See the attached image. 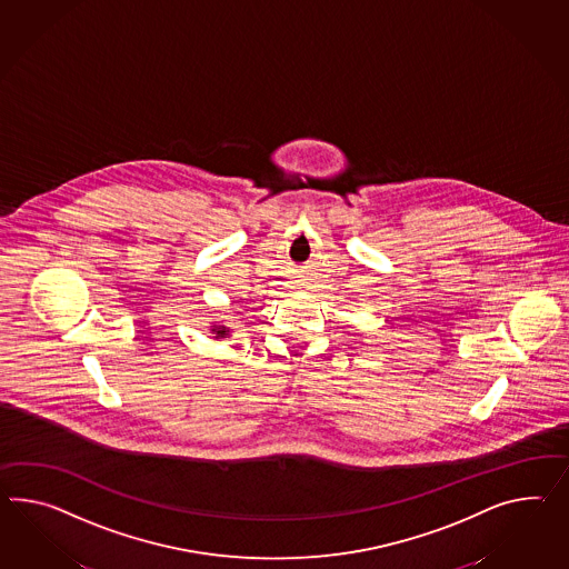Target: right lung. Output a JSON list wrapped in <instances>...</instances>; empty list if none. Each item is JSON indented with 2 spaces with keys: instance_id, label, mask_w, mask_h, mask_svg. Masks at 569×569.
I'll use <instances>...</instances> for the list:
<instances>
[{
  "instance_id": "add662e5",
  "label": "right lung",
  "mask_w": 569,
  "mask_h": 569,
  "mask_svg": "<svg viewBox=\"0 0 569 569\" xmlns=\"http://www.w3.org/2000/svg\"><path fill=\"white\" fill-rule=\"evenodd\" d=\"M212 332H214V338H227L229 335V328H224V326H212Z\"/></svg>"
}]
</instances>
